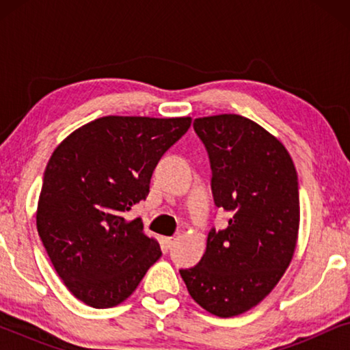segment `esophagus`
Here are the masks:
<instances>
[{"label":"esophagus","mask_w":350,"mask_h":350,"mask_svg":"<svg viewBox=\"0 0 350 350\" xmlns=\"http://www.w3.org/2000/svg\"><path fill=\"white\" fill-rule=\"evenodd\" d=\"M175 241H176V237H164L162 239V247H164L165 250H169V248L175 243Z\"/></svg>","instance_id":"esophagus-1"}]
</instances>
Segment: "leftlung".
<instances>
[{"mask_svg":"<svg viewBox=\"0 0 350 350\" xmlns=\"http://www.w3.org/2000/svg\"><path fill=\"white\" fill-rule=\"evenodd\" d=\"M207 150L212 194L228 226L212 228L204 256L180 269L191 298L218 317L265 299L293 258L299 228L298 175L285 146L239 114L194 119Z\"/></svg>","mask_w":350,"mask_h":350,"instance_id":"8db88e82","label":"left lung"}]
</instances>
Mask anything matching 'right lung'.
I'll return each mask as SVG.
<instances>
[{"label": "right lung", "mask_w": 350, "mask_h": 350, "mask_svg": "<svg viewBox=\"0 0 350 350\" xmlns=\"http://www.w3.org/2000/svg\"><path fill=\"white\" fill-rule=\"evenodd\" d=\"M191 118L105 116L65 138L47 162L36 228L71 293L95 309L127 299L162 252L126 213Z\"/></svg>", "instance_id": "1"}]
</instances>
